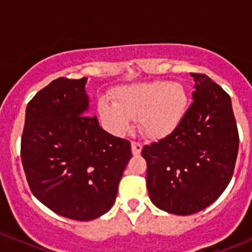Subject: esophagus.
I'll use <instances>...</instances> for the list:
<instances>
[{
  "mask_svg": "<svg viewBox=\"0 0 252 252\" xmlns=\"http://www.w3.org/2000/svg\"><path fill=\"white\" fill-rule=\"evenodd\" d=\"M142 150V145L139 144V142L133 141L131 142V152H133L134 156H139L141 153Z\"/></svg>",
  "mask_w": 252,
  "mask_h": 252,
  "instance_id": "1",
  "label": "esophagus"
}]
</instances>
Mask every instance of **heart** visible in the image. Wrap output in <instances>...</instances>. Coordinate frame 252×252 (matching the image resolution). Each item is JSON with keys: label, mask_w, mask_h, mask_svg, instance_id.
<instances>
[{"label": "heart", "mask_w": 252, "mask_h": 252, "mask_svg": "<svg viewBox=\"0 0 252 252\" xmlns=\"http://www.w3.org/2000/svg\"><path fill=\"white\" fill-rule=\"evenodd\" d=\"M189 105V93L181 83L153 81L122 87L115 93V101L99 100L97 112L113 134H126L139 119L141 133L159 140L179 128Z\"/></svg>", "instance_id": "b5f03b06"}]
</instances>
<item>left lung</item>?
Segmentation results:
<instances>
[{
	"label": "left lung",
	"mask_w": 252,
	"mask_h": 252,
	"mask_svg": "<svg viewBox=\"0 0 252 252\" xmlns=\"http://www.w3.org/2000/svg\"><path fill=\"white\" fill-rule=\"evenodd\" d=\"M190 76L195 91L186 117L141 152L151 202L175 215H192L215 202L231 181L239 147L229 95L206 75Z\"/></svg>",
	"instance_id": "left-lung-1"
}]
</instances>
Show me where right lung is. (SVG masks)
Returning <instances> with one entry per match:
<instances>
[{"label": "right lung", "mask_w": 252, "mask_h": 252, "mask_svg": "<svg viewBox=\"0 0 252 252\" xmlns=\"http://www.w3.org/2000/svg\"><path fill=\"white\" fill-rule=\"evenodd\" d=\"M87 78L60 77L26 106L21 163L31 192L58 215L91 221L107 213L131 158L130 142L89 115Z\"/></svg>", "instance_id": "add662e5"}]
</instances>
